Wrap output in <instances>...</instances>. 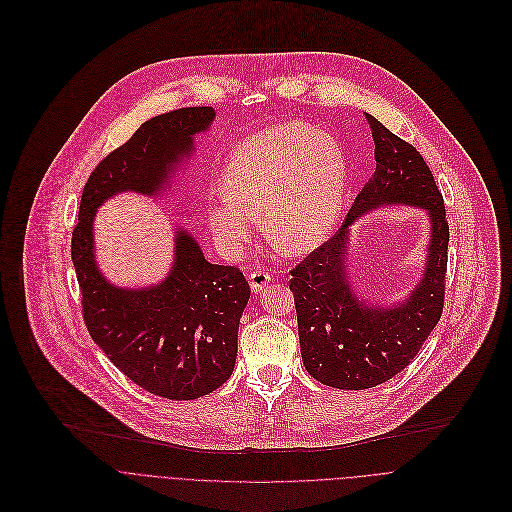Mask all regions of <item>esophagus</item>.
Here are the masks:
<instances>
[{
	"label": "esophagus",
	"instance_id": "34e87169",
	"mask_svg": "<svg viewBox=\"0 0 512 512\" xmlns=\"http://www.w3.org/2000/svg\"><path fill=\"white\" fill-rule=\"evenodd\" d=\"M270 278H272L270 272L254 270V272L250 274V286H252V290H254V292H260V290L270 282Z\"/></svg>",
	"mask_w": 512,
	"mask_h": 512
}]
</instances>
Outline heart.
<instances>
[{"mask_svg": "<svg viewBox=\"0 0 512 512\" xmlns=\"http://www.w3.org/2000/svg\"><path fill=\"white\" fill-rule=\"evenodd\" d=\"M345 183V159L331 137L302 123L264 129L232 149L224 187L210 195L208 224L230 256L252 238L260 214L280 250L311 252L339 220Z\"/></svg>", "mask_w": 512, "mask_h": 512, "instance_id": "1", "label": "heart"}]
</instances>
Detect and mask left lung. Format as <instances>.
Listing matches in <instances>:
<instances>
[{"instance_id": "obj_1", "label": "left lung", "mask_w": 512, "mask_h": 512, "mask_svg": "<svg viewBox=\"0 0 512 512\" xmlns=\"http://www.w3.org/2000/svg\"><path fill=\"white\" fill-rule=\"evenodd\" d=\"M375 143V173L355 197L339 232L290 270L302 363L337 389H369L403 371L438 325L448 264V220L442 193L416 147L365 113ZM383 205H412L429 214L431 240L421 282L389 307L361 299L346 260L348 228Z\"/></svg>"}]
</instances>
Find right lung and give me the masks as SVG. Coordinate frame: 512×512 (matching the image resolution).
Instances as JSON below:
<instances>
[{
  "label": "right lung",
  "mask_w": 512,
  "mask_h": 512,
  "mask_svg": "<svg viewBox=\"0 0 512 512\" xmlns=\"http://www.w3.org/2000/svg\"><path fill=\"white\" fill-rule=\"evenodd\" d=\"M216 119L212 107L177 109L143 123L90 173L72 262L92 341L133 383L167 399H197L226 383L238 355L250 284L236 266L212 264L195 238L175 226L169 274L145 288L115 286L94 256V218L107 199L133 191L159 197Z\"/></svg>",
  "instance_id": "add662e5"
}]
</instances>
